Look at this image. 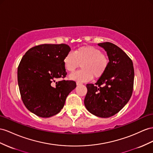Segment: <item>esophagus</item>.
Returning <instances> with one entry per match:
<instances>
[{"label": "esophagus", "mask_w": 153, "mask_h": 153, "mask_svg": "<svg viewBox=\"0 0 153 153\" xmlns=\"http://www.w3.org/2000/svg\"><path fill=\"white\" fill-rule=\"evenodd\" d=\"M76 85L78 86V85H82V83H79V82H77L76 83Z\"/></svg>", "instance_id": "1"}]
</instances>
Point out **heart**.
Listing matches in <instances>:
<instances>
[{
    "instance_id": "heart-1",
    "label": "heart",
    "mask_w": 153,
    "mask_h": 153,
    "mask_svg": "<svg viewBox=\"0 0 153 153\" xmlns=\"http://www.w3.org/2000/svg\"><path fill=\"white\" fill-rule=\"evenodd\" d=\"M81 64V70L71 74L70 79L78 82H88L93 76L96 79L102 77L108 69L109 59L101 50L92 46H82L74 52H70L63 59L65 69L74 72Z\"/></svg>"
}]
</instances>
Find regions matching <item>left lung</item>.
I'll return each instance as SVG.
<instances>
[{
    "instance_id": "1",
    "label": "left lung",
    "mask_w": 153,
    "mask_h": 153,
    "mask_svg": "<svg viewBox=\"0 0 153 153\" xmlns=\"http://www.w3.org/2000/svg\"><path fill=\"white\" fill-rule=\"evenodd\" d=\"M109 59L108 69L94 84H87L84 103L91 114L109 117L117 114L130 100L133 91L134 71L126 53L113 43H99Z\"/></svg>"
}]
</instances>
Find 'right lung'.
Returning a JSON list of instances; mask_svg holds the SVG:
<instances>
[{
  "label": "right lung",
  "instance_id": "obj_1",
  "mask_svg": "<svg viewBox=\"0 0 153 153\" xmlns=\"http://www.w3.org/2000/svg\"><path fill=\"white\" fill-rule=\"evenodd\" d=\"M70 51L65 44L36 46L27 51L19 65L17 79L22 102L39 117L58 114L66 97L76 87L74 81H56L66 77L63 59Z\"/></svg>",
  "mask_w": 153,
  "mask_h": 153
}]
</instances>
